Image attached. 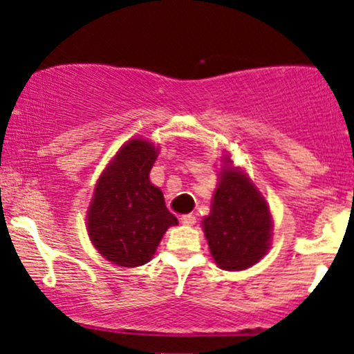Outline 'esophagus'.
Masks as SVG:
<instances>
[{"instance_id":"1","label":"esophagus","mask_w":354,"mask_h":354,"mask_svg":"<svg viewBox=\"0 0 354 354\" xmlns=\"http://www.w3.org/2000/svg\"><path fill=\"white\" fill-rule=\"evenodd\" d=\"M181 223L186 226H193L194 223H196V216H194V214H183Z\"/></svg>"}]
</instances>
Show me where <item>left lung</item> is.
I'll return each instance as SVG.
<instances>
[{
    "mask_svg": "<svg viewBox=\"0 0 354 354\" xmlns=\"http://www.w3.org/2000/svg\"><path fill=\"white\" fill-rule=\"evenodd\" d=\"M203 230L219 268L246 270L270 250V208L245 174L226 168L214 191L211 214L203 219Z\"/></svg>",
    "mask_w": 354,
    "mask_h": 354,
    "instance_id": "left-lung-1",
    "label": "left lung"
}]
</instances>
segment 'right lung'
<instances>
[{
    "label": "right lung",
    "mask_w": 354,
    "mask_h": 354,
    "mask_svg": "<svg viewBox=\"0 0 354 354\" xmlns=\"http://www.w3.org/2000/svg\"><path fill=\"white\" fill-rule=\"evenodd\" d=\"M156 149L131 140L96 185L88 213V233L104 258L120 266H141L178 219L166 208L163 193L149 183Z\"/></svg>",
    "instance_id": "obj_1"
}]
</instances>
